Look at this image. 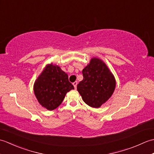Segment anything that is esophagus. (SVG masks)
Wrapping results in <instances>:
<instances>
[{
  "instance_id": "34e87169",
  "label": "esophagus",
  "mask_w": 154,
  "mask_h": 154,
  "mask_svg": "<svg viewBox=\"0 0 154 154\" xmlns=\"http://www.w3.org/2000/svg\"><path fill=\"white\" fill-rule=\"evenodd\" d=\"M77 81H75V82L73 83V86H74V87L75 88V89H76L77 88Z\"/></svg>"
}]
</instances>
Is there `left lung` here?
<instances>
[{"mask_svg": "<svg viewBox=\"0 0 154 154\" xmlns=\"http://www.w3.org/2000/svg\"><path fill=\"white\" fill-rule=\"evenodd\" d=\"M83 79L77 89L83 101L93 108H99L109 100L116 87L114 75L100 59L93 57L83 71Z\"/></svg>", "mask_w": 154, "mask_h": 154, "instance_id": "left-lung-1", "label": "left lung"}]
</instances>
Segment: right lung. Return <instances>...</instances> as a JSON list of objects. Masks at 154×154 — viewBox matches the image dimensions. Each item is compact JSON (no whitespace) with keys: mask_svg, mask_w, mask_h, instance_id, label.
<instances>
[{"mask_svg":"<svg viewBox=\"0 0 154 154\" xmlns=\"http://www.w3.org/2000/svg\"><path fill=\"white\" fill-rule=\"evenodd\" d=\"M74 87L68 79V75L60 67L53 63L46 65L35 81L34 92L42 106L53 110L61 104L69 91Z\"/></svg>","mask_w":154,"mask_h":154,"instance_id":"obj_1","label":"right lung"}]
</instances>
